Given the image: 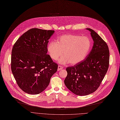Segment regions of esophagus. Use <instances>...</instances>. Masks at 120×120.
I'll list each match as a JSON object with an SVG mask.
<instances>
[{"label": "esophagus", "instance_id": "obj_1", "mask_svg": "<svg viewBox=\"0 0 120 120\" xmlns=\"http://www.w3.org/2000/svg\"><path fill=\"white\" fill-rule=\"evenodd\" d=\"M63 69V67L61 65H59L58 67V71H60L61 70H62Z\"/></svg>", "mask_w": 120, "mask_h": 120}]
</instances>
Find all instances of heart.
Here are the masks:
<instances>
[{"instance_id":"obj_1","label":"heart","mask_w":120,"mask_h":120,"mask_svg":"<svg viewBox=\"0 0 120 120\" xmlns=\"http://www.w3.org/2000/svg\"><path fill=\"white\" fill-rule=\"evenodd\" d=\"M91 47V42L88 37L66 34L59 38L57 42H50L48 46V51L53 60L58 59L63 52L64 56L59 62L61 63L69 62L74 65L85 60Z\"/></svg>"}]
</instances>
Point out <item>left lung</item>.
<instances>
[{"mask_svg": "<svg viewBox=\"0 0 120 120\" xmlns=\"http://www.w3.org/2000/svg\"><path fill=\"white\" fill-rule=\"evenodd\" d=\"M91 32L94 41L87 57L73 66L66 68L64 80L66 87L73 93L86 96L96 91L104 78L109 66V51L107 43L94 30Z\"/></svg>", "mask_w": 120, "mask_h": 120, "instance_id": "left-lung-1", "label": "left lung"}]
</instances>
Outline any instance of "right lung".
Returning <instances> with one entry per match:
<instances>
[{
    "instance_id": "1",
    "label": "right lung",
    "mask_w": 120,
    "mask_h": 120,
    "mask_svg": "<svg viewBox=\"0 0 120 120\" xmlns=\"http://www.w3.org/2000/svg\"><path fill=\"white\" fill-rule=\"evenodd\" d=\"M54 33V30L31 29L20 37L12 48V74L18 86L27 94L41 93L57 71L58 65L47 54L49 39Z\"/></svg>"
}]
</instances>
